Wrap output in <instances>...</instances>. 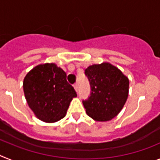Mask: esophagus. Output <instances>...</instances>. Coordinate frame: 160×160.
Listing matches in <instances>:
<instances>
[{
	"label": "esophagus",
	"instance_id": "esophagus-1",
	"mask_svg": "<svg viewBox=\"0 0 160 160\" xmlns=\"http://www.w3.org/2000/svg\"><path fill=\"white\" fill-rule=\"evenodd\" d=\"M73 88L75 90L76 92H78V83H75V84L73 85Z\"/></svg>",
	"mask_w": 160,
	"mask_h": 160
}]
</instances>
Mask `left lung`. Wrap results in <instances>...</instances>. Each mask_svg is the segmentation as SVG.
Masks as SVG:
<instances>
[{"instance_id": "obj_1", "label": "left lung", "mask_w": 160, "mask_h": 160, "mask_svg": "<svg viewBox=\"0 0 160 160\" xmlns=\"http://www.w3.org/2000/svg\"><path fill=\"white\" fill-rule=\"evenodd\" d=\"M91 94L82 102L88 116L107 122L117 116L125 105L129 93V79L109 62L94 64L85 70Z\"/></svg>"}]
</instances>
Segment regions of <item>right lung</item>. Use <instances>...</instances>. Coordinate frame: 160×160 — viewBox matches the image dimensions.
<instances>
[{
  "instance_id": "obj_1",
  "label": "right lung",
  "mask_w": 160,
  "mask_h": 160,
  "mask_svg": "<svg viewBox=\"0 0 160 160\" xmlns=\"http://www.w3.org/2000/svg\"><path fill=\"white\" fill-rule=\"evenodd\" d=\"M23 90L35 116L49 123L64 118L70 102L77 96L66 81V73L55 63L32 68L24 78Z\"/></svg>"
}]
</instances>
